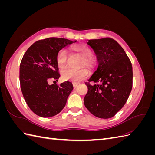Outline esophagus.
Masks as SVG:
<instances>
[{
    "label": "esophagus",
    "instance_id": "34e87169",
    "mask_svg": "<svg viewBox=\"0 0 155 155\" xmlns=\"http://www.w3.org/2000/svg\"><path fill=\"white\" fill-rule=\"evenodd\" d=\"M78 83H73V87H74V88H76L77 87V86L78 85Z\"/></svg>",
    "mask_w": 155,
    "mask_h": 155
}]
</instances>
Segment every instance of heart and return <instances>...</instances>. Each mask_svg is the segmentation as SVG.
<instances>
[{"mask_svg":"<svg viewBox=\"0 0 155 155\" xmlns=\"http://www.w3.org/2000/svg\"><path fill=\"white\" fill-rule=\"evenodd\" d=\"M70 50L75 54L81 58L79 64V68L85 67L88 70H91L94 65V61L92 58L93 52L91 48L86 45L76 44L70 46ZM68 53L65 49H61L58 51L56 56V63L61 71L67 68ZM88 72L86 68H83L78 71L66 70L62 72L61 78L64 81H70L74 83H78L85 79Z\"/></svg>","mask_w":155,"mask_h":155,"instance_id":"1","label":"heart"}]
</instances>
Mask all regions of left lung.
Listing matches in <instances>:
<instances>
[{"label":"left lung","mask_w":155,"mask_h":155,"mask_svg":"<svg viewBox=\"0 0 155 155\" xmlns=\"http://www.w3.org/2000/svg\"><path fill=\"white\" fill-rule=\"evenodd\" d=\"M87 44L94 51L97 66L85 83L84 104L94 116L110 118L124 106L132 90V64L123 48L110 37L88 40Z\"/></svg>","instance_id":"left-lung-1"}]
</instances>
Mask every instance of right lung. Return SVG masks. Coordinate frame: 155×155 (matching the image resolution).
<instances>
[{
	"mask_svg": "<svg viewBox=\"0 0 155 155\" xmlns=\"http://www.w3.org/2000/svg\"><path fill=\"white\" fill-rule=\"evenodd\" d=\"M74 42L49 37L36 41L23 55L19 72L21 88L26 104L35 114L49 118L59 114L66 105L73 90L72 83L50 85L48 81L50 79L58 81L60 77L56 63L58 51Z\"/></svg>",
	"mask_w": 155,
	"mask_h": 155,
	"instance_id": "obj_1",
	"label": "right lung"
}]
</instances>
